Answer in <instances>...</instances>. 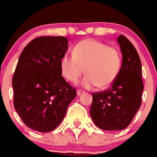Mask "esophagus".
<instances>
[{
    "mask_svg": "<svg viewBox=\"0 0 157 157\" xmlns=\"http://www.w3.org/2000/svg\"><path fill=\"white\" fill-rule=\"evenodd\" d=\"M84 91L83 90H77V95L78 96H80V95H82V94H84Z\"/></svg>",
    "mask_w": 157,
    "mask_h": 157,
    "instance_id": "esophagus-1",
    "label": "esophagus"
}]
</instances>
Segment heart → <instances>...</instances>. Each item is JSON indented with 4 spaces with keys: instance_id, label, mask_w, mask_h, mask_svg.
Returning <instances> with one entry per match:
<instances>
[{
    "instance_id": "heart-1",
    "label": "heart",
    "mask_w": 157,
    "mask_h": 157,
    "mask_svg": "<svg viewBox=\"0 0 157 157\" xmlns=\"http://www.w3.org/2000/svg\"><path fill=\"white\" fill-rule=\"evenodd\" d=\"M121 64L122 56L118 48L91 38L78 43L73 56L66 54L60 59L62 74L71 82H77L85 69L86 75L82 84L86 88L109 86L117 78Z\"/></svg>"
}]
</instances>
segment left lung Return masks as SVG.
Listing matches in <instances>:
<instances>
[{
  "mask_svg": "<svg viewBox=\"0 0 157 157\" xmlns=\"http://www.w3.org/2000/svg\"><path fill=\"white\" fill-rule=\"evenodd\" d=\"M123 63L110 88L93 94L90 116L95 125L105 130L125 129L132 121L141 104L144 85L138 53L127 37L120 35Z\"/></svg>",
  "mask_w": 157,
  "mask_h": 157,
  "instance_id": "8db88e82",
  "label": "left lung"
}]
</instances>
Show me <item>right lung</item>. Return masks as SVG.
<instances>
[{"label":"right lung","instance_id":"right-lung-1","mask_svg":"<svg viewBox=\"0 0 157 157\" xmlns=\"http://www.w3.org/2000/svg\"><path fill=\"white\" fill-rule=\"evenodd\" d=\"M67 49L66 37L43 36L28 43L19 56L12 78L14 107L32 130L56 129L77 95L62 76L60 59Z\"/></svg>","mask_w":157,"mask_h":157}]
</instances>
